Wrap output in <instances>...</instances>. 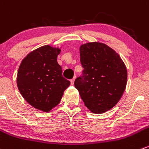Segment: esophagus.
<instances>
[{
    "label": "esophagus",
    "instance_id": "esophagus-1",
    "mask_svg": "<svg viewBox=\"0 0 149 149\" xmlns=\"http://www.w3.org/2000/svg\"><path fill=\"white\" fill-rule=\"evenodd\" d=\"M74 81H75V79H73L71 81H70V84L73 85L74 84Z\"/></svg>",
    "mask_w": 149,
    "mask_h": 149
}]
</instances>
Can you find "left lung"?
Here are the masks:
<instances>
[{"label": "left lung", "instance_id": "1", "mask_svg": "<svg viewBox=\"0 0 149 149\" xmlns=\"http://www.w3.org/2000/svg\"><path fill=\"white\" fill-rule=\"evenodd\" d=\"M83 76L75 81L84 105L94 113H102L116 105L125 90L127 70L120 56L100 42L79 48Z\"/></svg>", "mask_w": 149, "mask_h": 149}]
</instances>
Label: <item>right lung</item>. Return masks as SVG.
Masks as SVG:
<instances>
[{"instance_id": "obj_1", "label": "right lung", "mask_w": 149, "mask_h": 149, "mask_svg": "<svg viewBox=\"0 0 149 149\" xmlns=\"http://www.w3.org/2000/svg\"><path fill=\"white\" fill-rule=\"evenodd\" d=\"M59 47L45 45L30 52L22 60L17 76L19 91L33 108L49 112L60 103L70 81L57 63Z\"/></svg>"}]
</instances>
